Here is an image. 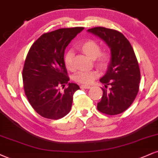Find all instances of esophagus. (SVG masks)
<instances>
[{"mask_svg":"<svg viewBox=\"0 0 158 158\" xmlns=\"http://www.w3.org/2000/svg\"><path fill=\"white\" fill-rule=\"evenodd\" d=\"M80 88H81V89H90V85H80Z\"/></svg>","mask_w":158,"mask_h":158,"instance_id":"obj_1","label":"esophagus"}]
</instances>
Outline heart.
<instances>
[{"label": "heart", "mask_w": 158, "mask_h": 158, "mask_svg": "<svg viewBox=\"0 0 158 158\" xmlns=\"http://www.w3.org/2000/svg\"><path fill=\"white\" fill-rule=\"evenodd\" d=\"M79 48L87 56L94 59L95 64L101 70H107L109 68L112 61V54L109 49L101 51V45L97 41L94 40H87L81 43ZM73 53L69 51L66 53L64 57V62L66 68L69 71L74 69ZM99 73L96 70L88 71H81L76 74L74 80L83 85H89L94 81V79L98 77Z\"/></svg>", "instance_id": "heart-1"}]
</instances>
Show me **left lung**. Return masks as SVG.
I'll return each instance as SVG.
<instances>
[{
	"label": "left lung",
	"instance_id": "obj_1",
	"mask_svg": "<svg viewBox=\"0 0 158 158\" xmlns=\"http://www.w3.org/2000/svg\"><path fill=\"white\" fill-rule=\"evenodd\" d=\"M87 31L103 40L112 54L107 73L100 79L104 87L97 109L106 115L120 114L130 107L139 90L140 72L135 54L130 41L117 30L95 27Z\"/></svg>",
	"mask_w": 158,
	"mask_h": 158
}]
</instances>
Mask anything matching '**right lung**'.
<instances>
[{"instance_id":"add662e5","label":"right lung","mask_w":158,"mask_h":158,"mask_svg":"<svg viewBox=\"0 0 158 158\" xmlns=\"http://www.w3.org/2000/svg\"><path fill=\"white\" fill-rule=\"evenodd\" d=\"M83 29L60 28L45 33L28 51L23 69V88L28 102L42 117L57 120L71 111L73 96L79 87L68 82L64 53L70 42Z\"/></svg>"}]
</instances>
